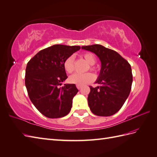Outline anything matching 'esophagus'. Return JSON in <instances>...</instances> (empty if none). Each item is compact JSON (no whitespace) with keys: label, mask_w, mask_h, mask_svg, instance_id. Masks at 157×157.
<instances>
[{"label":"esophagus","mask_w":157,"mask_h":157,"mask_svg":"<svg viewBox=\"0 0 157 157\" xmlns=\"http://www.w3.org/2000/svg\"><path fill=\"white\" fill-rule=\"evenodd\" d=\"M77 88L78 89V90H80V89L81 88V86H78V85H77Z\"/></svg>","instance_id":"34e87169"}]
</instances>
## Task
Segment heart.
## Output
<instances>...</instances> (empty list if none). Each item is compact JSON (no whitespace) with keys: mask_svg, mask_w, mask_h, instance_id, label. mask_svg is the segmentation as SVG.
Listing matches in <instances>:
<instances>
[{"mask_svg":"<svg viewBox=\"0 0 157 157\" xmlns=\"http://www.w3.org/2000/svg\"><path fill=\"white\" fill-rule=\"evenodd\" d=\"M82 56L89 65H93L96 63V57L92 53H85L82 54ZM63 67L67 73L71 74L73 73L75 70V59L73 56H71L65 59L63 63ZM90 69L92 71L95 70L94 67H90ZM94 79V75L90 73L84 74L75 73L69 77V82L72 84H75L82 86L92 82Z\"/></svg>","mask_w":157,"mask_h":157,"instance_id":"1","label":"heart"}]
</instances>
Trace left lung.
I'll return each instance as SVG.
<instances>
[{"mask_svg": "<svg viewBox=\"0 0 157 157\" xmlns=\"http://www.w3.org/2000/svg\"><path fill=\"white\" fill-rule=\"evenodd\" d=\"M82 49L95 53L101 61L99 86L93 88L88 96L91 112L98 116H110L117 112L129 95L133 82L131 65L115 51L95 44Z\"/></svg>", "mask_w": 157, "mask_h": 157, "instance_id": "1", "label": "left lung"}]
</instances>
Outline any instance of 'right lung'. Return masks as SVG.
<instances>
[{
  "label": "right lung",
  "mask_w": 157,
  "mask_h": 157,
  "mask_svg": "<svg viewBox=\"0 0 157 157\" xmlns=\"http://www.w3.org/2000/svg\"><path fill=\"white\" fill-rule=\"evenodd\" d=\"M80 46L54 45L41 50L28 63L25 84L29 98L41 113L59 118L71 111L78 89L75 84L61 82L67 78L63 63Z\"/></svg>",
  "instance_id": "right-lung-1"
}]
</instances>
